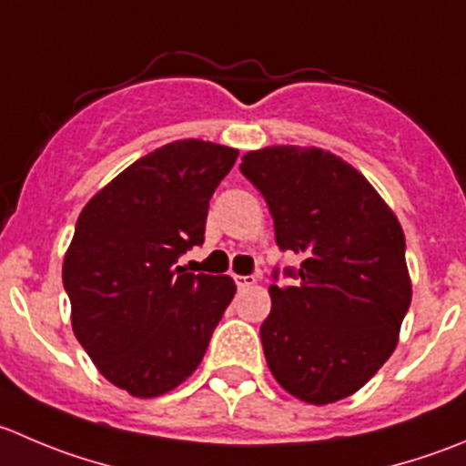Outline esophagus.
<instances>
[{"instance_id": "obj_1", "label": "esophagus", "mask_w": 466, "mask_h": 466, "mask_svg": "<svg viewBox=\"0 0 466 466\" xmlns=\"http://www.w3.org/2000/svg\"><path fill=\"white\" fill-rule=\"evenodd\" d=\"M234 282H237L238 289H248V287H252L257 279L252 278V275H234Z\"/></svg>"}]
</instances>
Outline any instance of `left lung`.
I'll list each match as a JSON object with an SVG mask.
<instances>
[{"label":"left lung","instance_id":"left-lung-1","mask_svg":"<svg viewBox=\"0 0 466 466\" xmlns=\"http://www.w3.org/2000/svg\"><path fill=\"white\" fill-rule=\"evenodd\" d=\"M241 173L266 198L278 246L302 257L287 268L296 287H268L266 364L296 399L337 403L399 343L412 300L403 228L360 170L320 147L246 152Z\"/></svg>","mask_w":466,"mask_h":466}]
</instances>
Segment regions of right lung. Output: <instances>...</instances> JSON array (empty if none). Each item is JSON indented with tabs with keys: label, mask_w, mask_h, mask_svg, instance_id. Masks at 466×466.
Here are the masks:
<instances>
[{
	"label": "right lung",
	"mask_w": 466,
	"mask_h": 466,
	"mask_svg": "<svg viewBox=\"0 0 466 466\" xmlns=\"http://www.w3.org/2000/svg\"><path fill=\"white\" fill-rule=\"evenodd\" d=\"M238 150L184 138L95 193L63 257L72 332L97 371L137 399L182 385L237 293L229 275L175 266L205 241L209 200Z\"/></svg>",
	"instance_id": "right-lung-1"
}]
</instances>
